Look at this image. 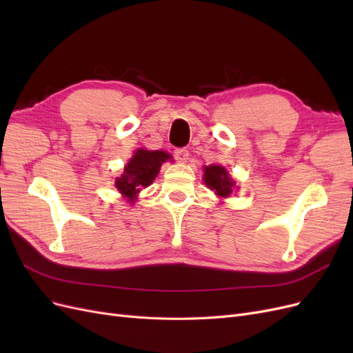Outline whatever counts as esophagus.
<instances>
[{
    "mask_svg": "<svg viewBox=\"0 0 353 353\" xmlns=\"http://www.w3.org/2000/svg\"><path fill=\"white\" fill-rule=\"evenodd\" d=\"M188 156H190V153H188V150H185V148H176V150L174 152L175 160H176V162H181V163L187 162Z\"/></svg>",
    "mask_w": 353,
    "mask_h": 353,
    "instance_id": "esophagus-1",
    "label": "esophagus"
}]
</instances>
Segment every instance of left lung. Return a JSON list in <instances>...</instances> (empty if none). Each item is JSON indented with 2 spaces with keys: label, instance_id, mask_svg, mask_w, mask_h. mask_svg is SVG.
Listing matches in <instances>:
<instances>
[{
  "label": "left lung",
  "instance_id": "8db88e82",
  "mask_svg": "<svg viewBox=\"0 0 353 353\" xmlns=\"http://www.w3.org/2000/svg\"><path fill=\"white\" fill-rule=\"evenodd\" d=\"M205 183L209 188L215 190L216 194L221 197H228L234 187V181L230 178L228 172L222 166L212 165L205 166Z\"/></svg>",
  "mask_w": 353,
  "mask_h": 353
}]
</instances>
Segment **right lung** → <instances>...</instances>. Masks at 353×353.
<instances>
[{
    "mask_svg": "<svg viewBox=\"0 0 353 353\" xmlns=\"http://www.w3.org/2000/svg\"><path fill=\"white\" fill-rule=\"evenodd\" d=\"M169 159H172V156L166 152H148L144 148L137 150L130 163L125 166L123 175L116 179V188L132 201L138 191L153 183L160 166Z\"/></svg>",
    "mask_w": 353,
    "mask_h": 353,
    "instance_id": "obj_1",
    "label": "right lung"
}]
</instances>
